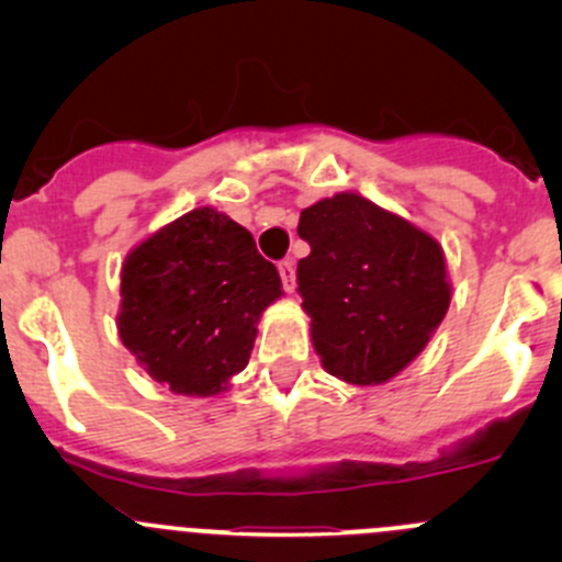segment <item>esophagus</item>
Wrapping results in <instances>:
<instances>
[{"instance_id": "esophagus-1", "label": "esophagus", "mask_w": 562, "mask_h": 562, "mask_svg": "<svg viewBox=\"0 0 562 562\" xmlns=\"http://www.w3.org/2000/svg\"><path fill=\"white\" fill-rule=\"evenodd\" d=\"M280 277H282V288H285L288 293H293V288H296V266H293V260H280Z\"/></svg>"}]
</instances>
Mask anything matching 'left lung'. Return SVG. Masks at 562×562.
Segmentation results:
<instances>
[{
	"label": "left lung",
	"instance_id": "8db88e82",
	"mask_svg": "<svg viewBox=\"0 0 562 562\" xmlns=\"http://www.w3.org/2000/svg\"><path fill=\"white\" fill-rule=\"evenodd\" d=\"M299 236L310 255L296 282L321 364L356 386L386 383L422 353L449 310L443 249L356 192L304 209Z\"/></svg>",
	"mask_w": 562,
	"mask_h": 562
}]
</instances>
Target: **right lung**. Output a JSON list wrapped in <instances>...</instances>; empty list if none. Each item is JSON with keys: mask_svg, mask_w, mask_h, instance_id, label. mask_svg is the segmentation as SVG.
Listing matches in <instances>:
<instances>
[{"mask_svg": "<svg viewBox=\"0 0 562 562\" xmlns=\"http://www.w3.org/2000/svg\"><path fill=\"white\" fill-rule=\"evenodd\" d=\"M280 296L252 234L217 209H192L124 260L119 337L157 383L212 396L245 370L255 323Z\"/></svg>", "mask_w": 562, "mask_h": 562, "instance_id": "add662e5", "label": "right lung"}]
</instances>
